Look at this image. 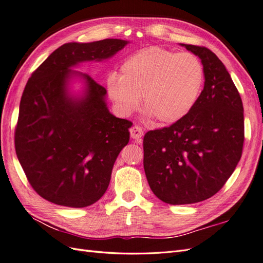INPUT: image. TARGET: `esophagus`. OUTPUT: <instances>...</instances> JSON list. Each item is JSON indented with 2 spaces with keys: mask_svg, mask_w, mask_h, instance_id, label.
Returning a JSON list of instances; mask_svg holds the SVG:
<instances>
[{
  "mask_svg": "<svg viewBox=\"0 0 263 263\" xmlns=\"http://www.w3.org/2000/svg\"><path fill=\"white\" fill-rule=\"evenodd\" d=\"M129 133H130V137L137 141H139L140 138L142 137V135H144V130H142V128L139 125L133 126L129 129Z\"/></svg>",
  "mask_w": 263,
  "mask_h": 263,
  "instance_id": "1",
  "label": "esophagus"
}]
</instances>
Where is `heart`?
<instances>
[{"label":"heart","instance_id":"heart-1","mask_svg":"<svg viewBox=\"0 0 263 263\" xmlns=\"http://www.w3.org/2000/svg\"><path fill=\"white\" fill-rule=\"evenodd\" d=\"M204 68L196 55L148 47L127 58L121 76H109L107 92L118 112L129 115L140 104L153 121L172 124L185 117L200 98Z\"/></svg>","mask_w":263,"mask_h":263}]
</instances>
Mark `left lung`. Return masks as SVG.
Returning <instances> with one entry per match:
<instances>
[{"instance_id": "8db88e82", "label": "left lung", "mask_w": 263, "mask_h": 263, "mask_svg": "<svg viewBox=\"0 0 263 263\" xmlns=\"http://www.w3.org/2000/svg\"><path fill=\"white\" fill-rule=\"evenodd\" d=\"M182 46L201 59L204 89L185 117L144 137L149 186L172 205L216 194L239 162L245 139L242 101L224 63L206 47Z\"/></svg>"}]
</instances>
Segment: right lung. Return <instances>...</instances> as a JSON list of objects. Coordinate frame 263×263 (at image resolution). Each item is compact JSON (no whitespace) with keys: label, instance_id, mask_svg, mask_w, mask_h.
I'll use <instances>...</instances> for the list:
<instances>
[{"label":"right lung","instance_id":"add662e5","mask_svg":"<svg viewBox=\"0 0 263 263\" xmlns=\"http://www.w3.org/2000/svg\"><path fill=\"white\" fill-rule=\"evenodd\" d=\"M127 43L104 39L65 44L28 79L15 128V150L29 184L45 200L85 208L106 192L116 158L129 141L133 123L109 113L104 86L70 68L107 59ZM72 75L86 82L80 99L67 92Z\"/></svg>","mask_w":263,"mask_h":263}]
</instances>
